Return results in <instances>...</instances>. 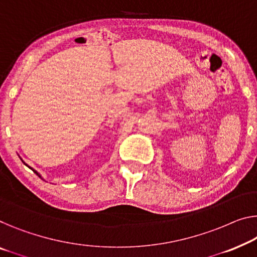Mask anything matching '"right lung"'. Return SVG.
Here are the masks:
<instances>
[{"instance_id": "right-lung-1", "label": "right lung", "mask_w": 257, "mask_h": 257, "mask_svg": "<svg viewBox=\"0 0 257 257\" xmlns=\"http://www.w3.org/2000/svg\"><path fill=\"white\" fill-rule=\"evenodd\" d=\"M23 163H24V162H23ZM24 164H25V163H24ZM25 165H26V164H25ZM26 166H28V165H26ZM29 167H30V166H29ZM30 168H31V170H32V171H33V172H34V173H36V174H37V175H39V173H38V172H37V171H34V170H33V168H32V167H30ZM39 177H40V175H39Z\"/></svg>"}]
</instances>
